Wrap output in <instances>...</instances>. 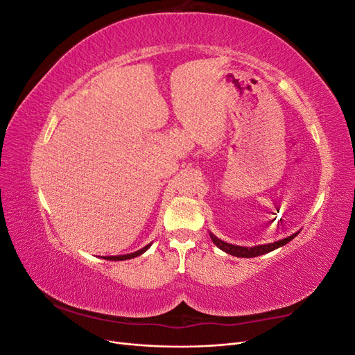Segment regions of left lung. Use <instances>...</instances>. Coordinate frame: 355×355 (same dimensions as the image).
Instances as JSON below:
<instances>
[{
  "instance_id": "1",
  "label": "left lung",
  "mask_w": 355,
  "mask_h": 355,
  "mask_svg": "<svg viewBox=\"0 0 355 355\" xmlns=\"http://www.w3.org/2000/svg\"><path fill=\"white\" fill-rule=\"evenodd\" d=\"M297 234H299V231L292 234V235H288V237H286L283 240H278V241H274V243L259 244V245H253V247H243V245H235V244H231V243H227V241H222L213 232L209 231L211 241L216 244L220 250H223L225 253H228V254L237 256V257H256V256H261V254H265V253H270V252L278 249V247L286 245L288 241H292Z\"/></svg>"
}]
</instances>
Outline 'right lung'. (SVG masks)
<instances>
[{
  "mask_svg": "<svg viewBox=\"0 0 355 355\" xmlns=\"http://www.w3.org/2000/svg\"><path fill=\"white\" fill-rule=\"evenodd\" d=\"M151 244H153V243L146 244L145 247H142L141 250H137V252H135V253L118 254V256H103V259H106V261H127V259H133V257H136V256H141L142 253H145V252L149 249V247H151Z\"/></svg>",
  "mask_w": 355,
  "mask_h": 355,
  "instance_id": "1",
  "label": "right lung"
}]
</instances>
